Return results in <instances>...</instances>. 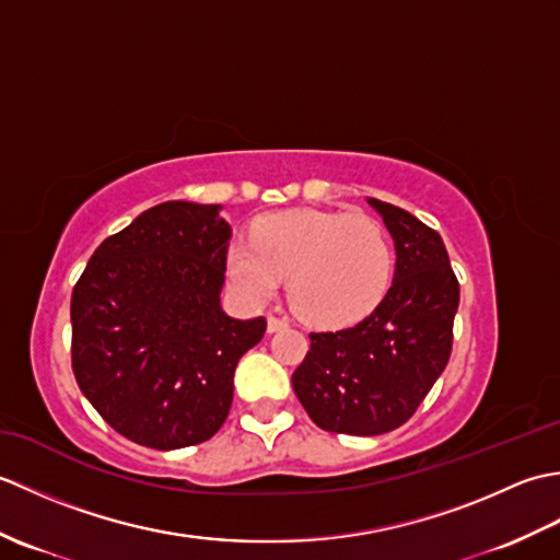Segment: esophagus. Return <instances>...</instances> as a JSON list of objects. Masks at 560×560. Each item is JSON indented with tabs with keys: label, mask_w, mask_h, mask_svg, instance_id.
<instances>
[{
	"label": "esophagus",
	"mask_w": 560,
	"mask_h": 560,
	"mask_svg": "<svg viewBox=\"0 0 560 560\" xmlns=\"http://www.w3.org/2000/svg\"><path fill=\"white\" fill-rule=\"evenodd\" d=\"M287 327H289L287 319H281V317H273V315H269V317H267V331H269V335H273V331H281V329H287Z\"/></svg>",
	"instance_id": "obj_1"
}]
</instances>
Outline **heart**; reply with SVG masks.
Segmentation results:
<instances>
[{"label":"heart","instance_id":"obj_1","mask_svg":"<svg viewBox=\"0 0 560 560\" xmlns=\"http://www.w3.org/2000/svg\"><path fill=\"white\" fill-rule=\"evenodd\" d=\"M229 277L247 301L265 303L289 279L293 313L315 327H347L385 299L395 269L387 231L365 213L279 211L259 219L253 243L235 237Z\"/></svg>","mask_w":560,"mask_h":560}]
</instances>
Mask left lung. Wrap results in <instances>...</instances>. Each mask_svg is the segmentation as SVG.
<instances>
[{
  "label": "left lung",
  "mask_w": 560,
  "mask_h": 560,
  "mask_svg": "<svg viewBox=\"0 0 560 560\" xmlns=\"http://www.w3.org/2000/svg\"><path fill=\"white\" fill-rule=\"evenodd\" d=\"M395 241V279L375 311L339 331H313L293 373L307 416L329 433L395 431L445 371L459 283L443 237L413 213L368 197Z\"/></svg>",
  "instance_id": "1"
}]
</instances>
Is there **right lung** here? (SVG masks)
<instances>
[{
    "label": "right lung",
    "instance_id": "1",
    "mask_svg": "<svg viewBox=\"0 0 560 560\" xmlns=\"http://www.w3.org/2000/svg\"><path fill=\"white\" fill-rule=\"evenodd\" d=\"M221 205L163 201L98 245L71 293V368L117 433L153 450L205 443L265 317L223 313Z\"/></svg>",
    "mask_w": 560,
    "mask_h": 560
}]
</instances>
